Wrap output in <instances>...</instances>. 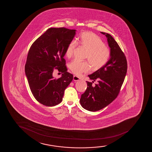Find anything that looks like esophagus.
<instances>
[{
  "label": "esophagus",
  "instance_id": "1",
  "mask_svg": "<svg viewBox=\"0 0 152 152\" xmlns=\"http://www.w3.org/2000/svg\"><path fill=\"white\" fill-rule=\"evenodd\" d=\"M80 80V78L76 75H73V80L75 81H79Z\"/></svg>",
  "mask_w": 152,
  "mask_h": 152
}]
</instances>
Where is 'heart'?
Segmentation results:
<instances>
[{"mask_svg": "<svg viewBox=\"0 0 152 152\" xmlns=\"http://www.w3.org/2000/svg\"><path fill=\"white\" fill-rule=\"evenodd\" d=\"M75 42L77 45L87 50L85 58L88 61H80L73 60L69 64V68L74 74L80 75L89 72L91 65L93 69L97 70L107 64L110 56V48L105 45L104 42L98 35L91 31L80 33ZM76 44L73 41L70 42L65 49V54L67 58L72 57Z\"/></svg>", "mask_w": 152, "mask_h": 152, "instance_id": "1", "label": "heart"}]
</instances>
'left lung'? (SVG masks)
<instances>
[{
  "label": "left lung",
  "mask_w": 152,
  "mask_h": 152,
  "mask_svg": "<svg viewBox=\"0 0 152 152\" xmlns=\"http://www.w3.org/2000/svg\"><path fill=\"white\" fill-rule=\"evenodd\" d=\"M107 39L110 48V58L107 64L88 75L93 82L98 84L93 86L87 83V88L82 94L80 104L86 110L95 112L107 107L118 96L127 70V62L124 53L113 37L108 33L101 32Z\"/></svg>",
  "instance_id": "8db88e82"
}]
</instances>
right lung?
I'll return each mask as SVG.
<instances>
[{"label":"right lung","mask_w":152,"mask_h":152,"mask_svg":"<svg viewBox=\"0 0 152 152\" xmlns=\"http://www.w3.org/2000/svg\"><path fill=\"white\" fill-rule=\"evenodd\" d=\"M75 31L64 27L49 28L30 48L25 72L32 94L42 104L53 107L59 104L73 80V75L67 72L63 57ZM55 69L63 73L58 79L52 77Z\"/></svg>","instance_id":"right-lung-1"}]
</instances>
